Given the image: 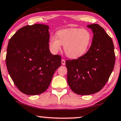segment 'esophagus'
<instances>
[{
	"label": "esophagus",
	"instance_id": "1",
	"mask_svg": "<svg viewBox=\"0 0 121 121\" xmlns=\"http://www.w3.org/2000/svg\"><path fill=\"white\" fill-rule=\"evenodd\" d=\"M61 62H62V65H65V59H62V60H61Z\"/></svg>",
	"mask_w": 121,
	"mask_h": 121
}]
</instances>
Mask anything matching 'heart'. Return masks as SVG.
I'll return each instance as SVG.
<instances>
[{
    "label": "heart",
    "mask_w": 121,
    "mask_h": 121,
    "mask_svg": "<svg viewBox=\"0 0 121 121\" xmlns=\"http://www.w3.org/2000/svg\"><path fill=\"white\" fill-rule=\"evenodd\" d=\"M91 41V33L87 29H64L58 31L56 36H50L49 47L52 53L56 54L63 45L64 51L67 56L76 59L86 53Z\"/></svg>",
    "instance_id": "1"
}]
</instances>
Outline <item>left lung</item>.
Listing matches in <instances>:
<instances>
[{
  "label": "left lung",
  "instance_id": "obj_1",
  "mask_svg": "<svg viewBox=\"0 0 121 121\" xmlns=\"http://www.w3.org/2000/svg\"><path fill=\"white\" fill-rule=\"evenodd\" d=\"M87 27L93 32L89 50L77 59L65 62L67 82L78 95H91L99 92L108 81L115 64L112 39L98 24Z\"/></svg>",
  "mask_w": 121,
  "mask_h": 121
}]
</instances>
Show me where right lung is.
Returning <instances> with one entry per match:
<instances>
[{"mask_svg":"<svg viewBox=\"0 0 121 121\" xmlns=\"http://www.w3.org/2000/svg\"><path fill=\"white\" fill-rule=\"evenodd\" d=\"M49 27L27 25L10 39L6 65L12 80L22 93L35 95L45 91L55 71L61 65V57L49 48Z\"/></svg>","mask_w":121,"mask_h":121,"instance_id":"obj_1","label":"right lung"}]
</instances>
